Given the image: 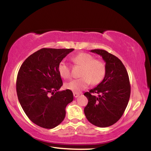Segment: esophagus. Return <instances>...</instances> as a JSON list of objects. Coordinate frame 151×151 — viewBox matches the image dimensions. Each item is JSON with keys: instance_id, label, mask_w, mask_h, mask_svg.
Here are the masks:
<instances>
[{"instance_id": "esophagus-1", "label": "esophagus", "mask_w": 151, "mask_h": 151, "mask_svg": "<svg viewBox=\"0 0 151 151\" xmlns=\"http://www.w3.org/2000/svg\"><path fill=\"white\" fill-rule=\"evenodd\" d=\"M73 95H74V96L75 97V98H76V97H78L79 95H80V94L78 93H74Z\"/></svg>"}]
</instances>
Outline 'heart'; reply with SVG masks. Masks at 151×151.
<instances>
[{"label":"heart","mask_w":151,"mask_h":151,"mask_svg":"<svg viewBox=\"0 0 151 151\" xmlns=\"http://www.w3.org/2000/svg\"><path fill=\"white\" fill-rule=\"evenodd\" d=\"M72 60L75 65L81 67L79 74L81 77L66 83L65 87L68 90L74 93H79L87 88L91 83L93 85H98L105 77V65L103 61L95 59L94 56L81 52L73 57ZM58 72L61 77L65 79L70 76L69 66L64 60L58 63Z\"/></svg>","instance_id":"b5f03b06"}]
</instances>
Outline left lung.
<instances>
[{"label": "left lung", "instance_id": "left-lung-1", "mask_svg": "<svg viewBox=\"0 0 151 151\" xmlns=\"http://www.w3.org/2000/svg\"><path fill=\"white\" fill-rule=\"evenodd\" d=\"M91 52L101 56L106 63V75L96 87L84 94L88 101L84 112L91 124L107 127L118 121L127 108L131 94L129 78L126 68L115 56L102 49Z\"/></svg>", "mask_w": 151, "mask_h": 151}]
</instances>
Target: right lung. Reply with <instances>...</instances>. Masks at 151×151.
<instances>
[{"label": "right lung", "mask_w": 151, "mask_h": 151, "mask_svg": "<svg viewBox=\"0 0 151 151\" xmlns=\"http://www.w3.org/2000/svg\"><path fill=\"white\" fill-rule=\"evenodd\" d=\"M73 48H43L30 55L20 66L17 93L25 114L32 122L53 129L65 119L66 106L73 101V92L60 91L63 81L58 65Z\"/></svg>", "instance_id": "add662e5"}]
</instances>
